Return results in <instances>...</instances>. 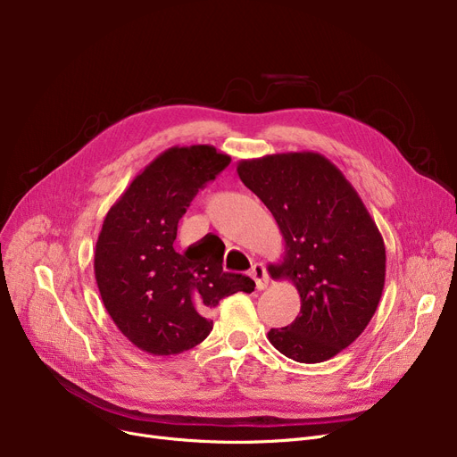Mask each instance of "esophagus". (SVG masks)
<instances>
[{
	"instance_id": "34e87169",
	"label": "esophagus",
	"mask_w": 457,
	"mask_h": 457,
	"mask_svg": "<svg viewBox=\"0 0 457 457\" xmlns=\"http://www.w3.org/2000/svg\"><path fill=\"white\" fill-rule=\"evenodd\" d=\"M250 276L255 279V287H257L259 291L267 289V285H269V274H267V269L262 267V262H255V265H253L252 270H250Z\"/></svg>"
}]
</instances>
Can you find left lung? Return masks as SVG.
Wrapping results in <instances>:
<instances>
[{
  "mask_svg": "<svg viewBox=\"0 0 457 457\" xmlns=\"http://www.w3.org/2000/svg\"><path fill=\"white\" fill-rule=\"evenodd\" d=\"M241 181L269 207L285 241L270 265L295 283L300 315L269 331L276 350L320 363L350 346L374 317L386 285V245L357 190L315 152L274 154L237 164Z\"/></svg>",
  "mask_w": 457,
  "mask_h": 457,
  "instance_id": "left-lung-1",
  "label": "left lung"
}]
</instances>
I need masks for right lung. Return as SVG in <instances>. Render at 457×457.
<instances>
[{"mask_svg":"<svg viewBox=\"0 0 457 457\" xmlns=\"http://www.w3.org/2000/svg\"><path fill=\"white\" fill-rule=\"evenodd\" d=\"M231 157L207 144L157 155L109 209L94 250V274L107 313L142 352L174 355L212 329L209 311L253 279L224 272V243L207 235L174 250L178 222L198 190Z\"/></svg>","mask_w":457,"mask_h":457,"instance_id":"add662e5","label":"right lung"}]
</instances>
